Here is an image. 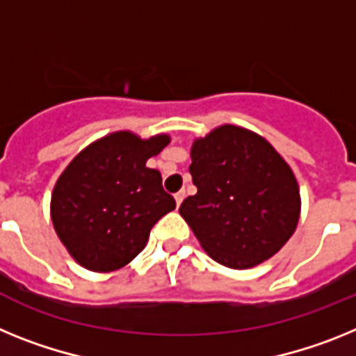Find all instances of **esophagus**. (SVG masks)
Instances as JSON below:
<instances>
[{"label": "esophagus", "instance_id": "esophagus-1", "mask_svg": "<svg viewBox=\"0 0 356 356\" xmlns=\"http://www.w3.org/2000/svg\"><path fill=\"white\" fill-rule=\"evenodd\" d=\"M175 204H177V206H181V202L182 200H184V197H186V193H184V191H177V193H175Z\"/></svg>", "mask_w": 356, "mask_h": 356}]
</instances>
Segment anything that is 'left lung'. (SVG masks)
I'll return each instance as SVG.
<instances>
[{
    "label": "left lung",
    "mask_w": 356,
    "mask_h": 356,
    "mask_svg": "<svg viewBox=\"0 0 356 356\" xmlns=\"http://www.w3.org/2000/svg\"><path fill=\"white\" fill-rule=\"evenodd\" d=\"M195 195L179 213L216 264L252 268L293 234L301 213L298 179L277 150L256 132L216 127L190 150Z\"/></svg>",
    "instance_id": "8db88e82"
}]
</instances>
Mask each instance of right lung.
<instances>
[{
	"label": "right lung",
	"instance_id": "obj_1",
	"mask_svg": "<svg viewBox=\"0 0 356 356\" xmlns=\"http://www.w3.org/2000/svg\"><path fill=\"white\" fill-rule=\"evenodd\" d=\"M170 143L168 134L143 140L116 131L80 150L58 175L49 215L58 240L80 267L113 272L145 249L161 216L174 211V197L147 161Z\"/></svg>",
	"mask_w": 356,
	"mask_h": 356
}]
</instances>
